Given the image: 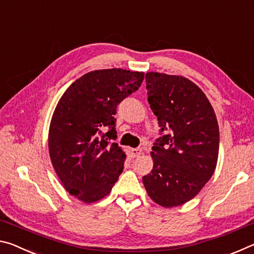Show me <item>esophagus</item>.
<instances>
[{"instance_id": "obj_1", "label": "esophagus", "mask_w": 254, "mask_h": 254, "mask_svg": "<svg viewBox=\"0 0 254 254\" xmlns=\"http://www.w3.org/2000/svg\"><path fill=\"white\" fill-rule=\"evenodd\" d=\"M142 153V150L140 148H134V149H131V156L133 158H137L140 156V154Z\"/></svg>"}]
</instances>
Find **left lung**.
Segmentation results:
<instances>
[{
    "mask_svg": "<svg viewBox=\"0 0 254 254\" xmlns=\"http://www.w3.org/2000/svg\"><path fill=\"white\" fill-rule=\"evenodd\" d=\"M148 102L160 132L151 151L153 168L142 182L154 203L170 208L198 194L217 165L220 131L204 92L183 76L145 74Z\"/></svg>",
    "mask_w": 254,
    "mask_h": 254,
    "instance_id": "left-lung-1",
    "label": "left lung"
}]
</instances>
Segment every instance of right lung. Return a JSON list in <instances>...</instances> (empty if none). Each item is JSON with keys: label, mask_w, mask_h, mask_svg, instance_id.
<instances>
[{"label": "right lung", "mask_w": 254, "mask_h": 254, "mask_svg": "<svg viewBox=\"0 0 254 254\" xmlns=\"http://www.w3.org/2000/svg\"><path fill=\"white\" fill-rule=\"evenodd\" d=\"M144 72L121 68L93 70L76 79L60 97L49 127L53 167L75 198L95 203L110 194L127 154L115 139L114 115L124 98L137 91ZM104 127L110 131L101 137Z\"/></svg>", "instance_id": "add662e5"}]
</instances>
